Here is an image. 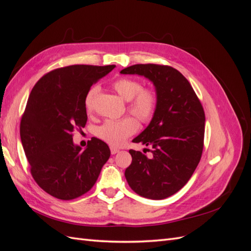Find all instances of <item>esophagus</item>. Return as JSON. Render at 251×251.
Instances as JSON below:
<instances>
[{"label":"esophagus","mask_w":251,"mask_h":251,"mask_svg":"<svg viewBox=\"0 0 251 251\" xmlns=\"http://www.w3.org/2000/svg\"><path fill=\"white\" fill-rule=\"evenodd\" d=\"M110 150H111V154L112 155H115L116 153H118V151H119V150L117 148H113V147H111Z\"/></svg>","instance_id":"1"}]
</instances>
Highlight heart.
Returning <instances> with one entry per match:
<instances>
[{
    "mask_svg": "<svg viewBox=\"0 0 251 251\" xmlns=\"http://www.w3.org/2000/svg\"><path fill=\"white\" fill-rule=\"evenodd\" d=\"M113 89L127 102V111L141 123L147 124L154 117L157 105V92L150 87H143L141 81L130 77H119L112 85ZM100 88L93 86L89 89L85 97V108L92 111ZM138 130V123L134 117L126 116L119 120H105L96 128L98 138L112 147H120Z\"/></svg>",
    "mask_w": 251,
    "mask_h": 251,
    "instance_id": "obj_1",
    "label": "heart"
}]
</instances>
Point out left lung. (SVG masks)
Here are the masks:
<instances>
[{
    "instance_id": "1",
    "label": "left lung",
    "mask_w": 251,
    "mask_h": 251,
    "mask_svg": "<svg viewBox=\"0 0 251 251\" xmlns=\"http://www.w3.org/2000/svg\"><path fill=\"white\" fill-rule=\"evenodd\" d=\"M154 82L158 105L149 126L133 142L151 147V157L130 150L132 163L125 176L133 191L161 200L176 194L191 179L204 147L205 114L189 81L166 65L138 64L121 70Z\"/></svg>"
}]
</instances>
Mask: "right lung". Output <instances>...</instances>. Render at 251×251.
Masks as SVG:
<instances>
[{
    "label": "right lung",
    "instance_id": "obj_1",
    "mask_svg": "<svg viewBox=\"0 0 251 251\" xmlns=\"http://www.w3.org/2000/svg\"><path fill=\"white\" fill-rule=\"evenodd\" d=\"M114 68H57L45 74L30 93L21 119V140L34 181L56 199L73 200L88 193L110 158L102 140L93 137L81 149L73 144V135L87 124L89 89Z\"/></svg>",
    "mask_w": 251,
    "mask_h": 251
}]
</instances>
